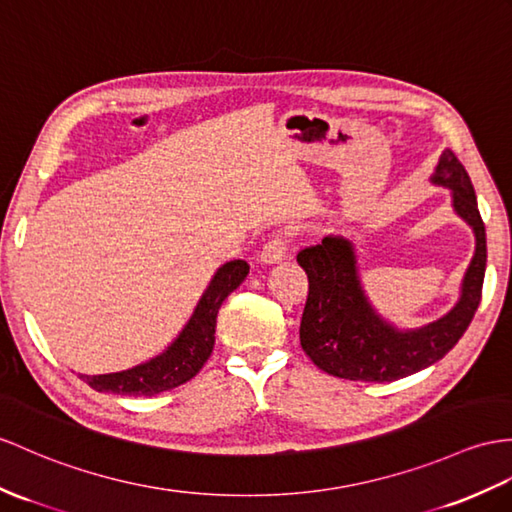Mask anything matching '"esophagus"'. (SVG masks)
<instances>
[{"label":"esophagus","instance_id":"1","mask_svg":"<svg viewBox=\"0 0 512 512\" xmlns=\"http://www.w3.org/2000/svg\"><path fill=\"white\" fill-rule=\"evenodd\" d=\"M286 249H289V241H286L284 234H276L263 245V252H260V263L273 265L280 263V260L286 256Z\"/></svg>","mask_w":512,"mask_h":512}]
</instances>
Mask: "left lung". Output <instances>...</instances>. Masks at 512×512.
I'll list each match as a JSON object with an SVG mask.
<instances>
[{
  "label": "left lung",
  "instance_id": "1",
  "mask_svg": "<svg viewBox=\"0 0 512 512\" xmlns=\"http://www.w3.org/2000/svg\"><path fill=\"white\" fill-rule=\"evenodd\" d=\"M452 191V206L476 234V252L450 313L417 330H397L369 304L358 278L356 252L345 236H326L297 254L308 276V299L299 343L330 376L360 382H393L434 365L465 334L482 297L486 232L476 191L465 167L445 149L430 178Z\"/></svg>",
  "mask_w": 512,
  "mask_h": 512
}]
</instances>
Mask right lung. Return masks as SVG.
Returning a JSON list of instances; mask_svg holds the SVG:
<instances>
[{"label":"right lung","instance_id":"obj_1","mask_svg":"<svg viewBox=\"0 0 512 512\" xmlns=\"http://www.w3.org/2000/svg\"><path fill=\"white\" fill-rule=\"evenodd\" d=\"M247 273L249 265L245 260H230V263L219 267L213 280L206 286L204 295L199 297L189 323L160 356L126 371L104 373V376H82V380L99 393L136 397H152L189 382L213 354L217 313L223 299L245 280Z\"/></svg>","mask_w":512,"mask_h":512}]
</instances>
